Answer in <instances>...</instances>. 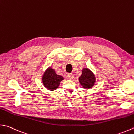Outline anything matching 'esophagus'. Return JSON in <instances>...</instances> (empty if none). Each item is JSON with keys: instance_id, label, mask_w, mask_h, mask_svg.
<instances>
[{"instance_id": "1", "label": "esophagus", "mask_w": 134, "mask_h": 134, "mask_svg": "<svg viewBox=\"0 0 134 134\" xmlns=\"http://www.w3.org/2000/svg\"><path fill=\"white\" fill-rule=\"evenodd\" d=\"M67 79H69V80H72L73 78H74V75H73L72 73H69V74H68L67 75Z\"/></svg>"}]
</instances>
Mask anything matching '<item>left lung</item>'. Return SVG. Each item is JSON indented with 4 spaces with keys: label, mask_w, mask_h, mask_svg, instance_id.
<instances>
[{
    "label": "left lung",
    "mask_w": 134,
    "mask_h": 134,
    "mask_svg": "<svg viewBox=\"0 0 134 134\" xmlns=\"http://www.w3.org/2000/svg\"><path fill=\"white\" fill-rule=\"evenodd\" d=\"M78 80L82 87L86 89H90L95 84L96 80L93 72L88 69H83L82 75Z\"/></svg>",
    "instance_id": "obj_1"
}]
</instances>
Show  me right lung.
Instances as JSON below:
<instances>
[{"label":"right lung","instance_id":"right-lung-1","mask_svg":"<svg viewBox=\"0 0 134 134\" xmlns=\"http://www.w3.org/2000/svg\"><path fill=\"white\" fill-rule=\"evenodd\" d=\"M63 79L62 76L56 74L54 69L49 67L43 74L42 82L46 88L50 91H54L59 87L60 82Z\"/></svg>","mask_w":134,"mask_h":134}]
</instances>
